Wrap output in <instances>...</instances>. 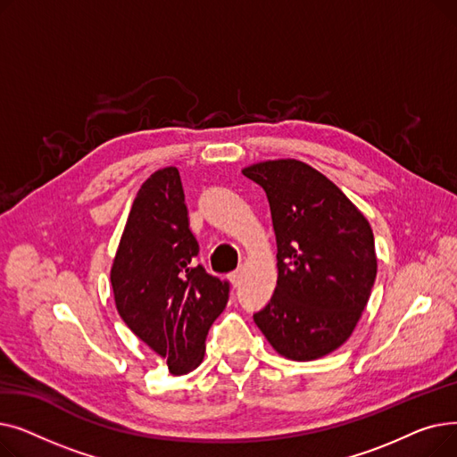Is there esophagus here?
Listing matches in <instances>:
<instances>
[{
	"label": "esophagus",
	"mask_w": 457,
	"mask_h": 457,
	"mask_svg": "<svg viewBox=\"0 0 457 457\" xmlns=\"http://www.w3.org/2000/svg\"><path fill=\"white\" fill-rule=\"evenodd\" d=\"M229 281H231L233 287L241 285V272H238V270H237V272H231V274H229Z\"/></svg>",
	"instance_id": "esophagus-1"
}]
</instances>
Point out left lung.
<instances>
[{
  "instance_id": "left-lung-1",
  "label": "left lung",
  "mask_w": 457,
  "mask_h": 457,
  "mask_svg": "<svg viewBox=\"0 0 457 457\" xmlns=\"http://www.w3.org/2000/svg\"><path fill=\"white\" fill-rule=\"evenodd\" d=\"M243 174L267 192L278 245V283L253 315L272 348L313 361L348 341L361 319L378 261L369 220L324 174L296 159Z\"/></svg>"
}]
</instances>
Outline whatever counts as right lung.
I'll return each mask as SVG.
<instances>
[{
  "instance_id": "add662e5",
  "label": "right lung",
  "mask_w": 457,
  "mask_h": 457,
  "mask_svg": "<svg viewBox=\"0 0 457 457\" xmlns=\"http://www.w3.org/2000/svg\"><path fill=\"white\" fill-rule=\"evenodd\" d=\"M198 252L178 168H161L137 192L111 285L120 317L176 376L202 363L207 331L229 298L228 281L195 265Z\"/></svg>"
}]
</instances>
